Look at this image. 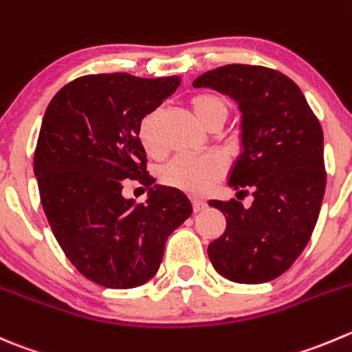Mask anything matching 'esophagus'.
<instances>
[{"label": "esophagus", "mask_w": 352, "mask_h": 352, "mask_svg": "<svg viewBox=\"0 0 352 352\" xmlns=\"http://www.w3.org/2000/svg\"><path fill=\"white\" fill-rule=\"evenodd\" d=\"M204 208H206V201L204 199H199V197H196V199H192V210L196 211H203Z\"/></svg>", "instance_id": "esophagus-1"}]
</instances>
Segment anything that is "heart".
I'll return each mask as SVG.
<instances>
[{
  "mask_svg": "<svg viewBox=\"0 0 352 352\" xmlns=\"http://www.w3.org/2000/svg\"><path fill=\"white\" fill-rule=\"evenodd\" d=\"M190 108L197 120L206 129H213L217 125H223L228 117V103L227 98L220 93L213 91H203V93L194 94L189 100ZM158 113L153 111L148 113L138 127V138L144 151L153 158H162L165 155V146L158 135ZM223 175V163L217 156H179L168 165H165L160 172V180L165 186L173 189L184 190L187 194H203Z\"/></svg>",
  "mask_w": 352,
  "mask_h": 352,
  "instance_id": "heart-1",
  "label": "heart"
}]
</instances>
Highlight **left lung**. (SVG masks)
<instances>
[{
    "label": "left lung",
    "mask_w": 352,
    "mask_h": 352,
    "mask_svg": "<svg viewBox=\"0 0 352 352\" xmlns=\"http://www.w3.org/2000/svg\"><path fill=\"white\" fill-rule=\"evenodd\" d=\"M192 85L237 101L244 151L228 186L253 192L251 207L236 199L210 203L227 220L208 245L211 265L237 284L274 280L292 267L318 220L327 184L322 125L296 82L274 68L225 65Z\"/></svg>",
    "instance_id": "8db88e82"
}]
</instances>
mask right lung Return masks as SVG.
I'll list each match as a JSON object with an SVG mask.
<instances>
[{
	"label": "right lung",
	"mask_w": 352,
	"mask_h": 352,
	"mask_svg": "<svg viewBox=\"0 0 352 352\" xmlns=\"http://www.w3.org/2000/svg\"><path fill=\"white\" fill-rule=\"evenodd\" d=\"M180 78L84 75L47 104L34 153L41 203L58 244L91 282L132 289L156 275L168 235L192 213L179 189L155 186L139 122ZM127 178L150 187L146 204L121 196Z\"/></svg>",
	"instance_id": "obj_1"
}]
</instances>
